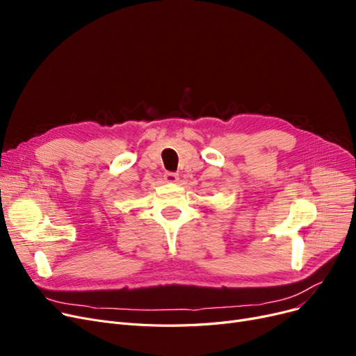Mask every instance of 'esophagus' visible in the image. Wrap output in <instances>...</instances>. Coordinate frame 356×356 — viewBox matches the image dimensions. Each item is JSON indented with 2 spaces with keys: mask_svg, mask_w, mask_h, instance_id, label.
Wrapping results in <instances>:
<instances>
[{
  "mask_svg": "<svg viewBox=\"0 0 356 356\" xmlns=\"http://www.w3.org/2000/svg\"><path fill=\"white\" fill-rule=\"evenodd\" d=\"M164 180L167 183H177L179 181V175L177 173H165Z\"/></svg>",
  "mask_w": 356,
  "mask_h": 356,
  "instance_id": "34e87169",
  "label": "esophagus"
}]
</instances>
